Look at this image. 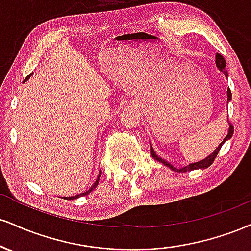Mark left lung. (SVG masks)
Listing matches in <instances>:
<instances>
[{
  "label": "left lung",
  "mask_w": 251,
  "mask_h": 251,
  "mask_svg": "<svg viewBox=\"0 0 251 251\" xmlns=\"http://www.w3.org/2000/svg\"><path fill=\"white\" fill-rule=\"evenodd\" d=\"M216 66H217L218 70H220L221 72H223V74L226 75V77H227V71L226 70V61L224 60V57L222 56L220 53H216ZM226 98H227V99H226V105H227V102L231 101V91H230V88H227V91H226ZM232 134H234V127H232L231 124L229 123V129H227V134L226 135V138L223 139V142H222L220 145L216 148V150L214 152H212L211 154H209L208 157L205 158V159H201V160H200V162H196V163H191V164H189V165L184 166V168H180V169L175 168L172 164H170V163L166 162V160H164L163 158H160L159 155L155 153L153 148H152V145L150 144V145H151V155L154 158L155 160H158V162L164 164V165L168 166L169 169H171L172 171H176V172H188V171H192V170H197V169H206V168H209V166L211 165L212 163H214L215 158L217 157V154H218V152H220L222 145H223V144L226 143V140H229L230 138L232 137Z\"/></svg>",
  "instance_id": "left-lung-1"
}]
</instances>
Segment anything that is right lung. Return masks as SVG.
<instances>
[{
	"instance_id": "obj_1",
	"label": "right lung",
	"mask_w": 251,
	"mask_h": 251,
	"mask_svg": "<svg viewBox=\"0 0 251 251\" xmlns=\"http://www.w3.org/2000/svg\"><path fill=\"white\" fill-rule=\"evenodd\" d=\"M30 76H31V74H29V75H28L27 77H25L24 82L28 81V79H29ZM100 177H101V171H99V175H98V178H97V180L94 181V184H93V185H92L91 188H89V189L87 190V191H85V192H81V194H79V195H75V196H71V197H62V198H65V200H70V201H71V200H75V198H79V197H82V196H86V195H88L89 192H92V191H93L94 189L97 188V185H98V184H99Z\"/></svg>"
}]
</instances>
